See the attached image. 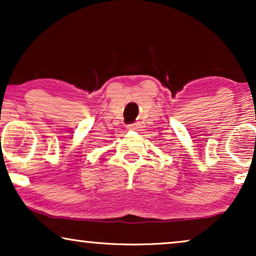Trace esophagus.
<instances>
[{"label": "esophagus", "mask_w": 256, "mask_h": 256, "mask_svg": "<svg viewBox=\"0 0 256 256\" xmlns=\"http://www.w3.org/2000/svg\"><path fill=\"white\" fill-rule=\"evenodd\" d=\"M138 128V124H132L128 126V129H132V130H136Z\"/></svg>", "instance_id": "obj_1"}]
</instances>
